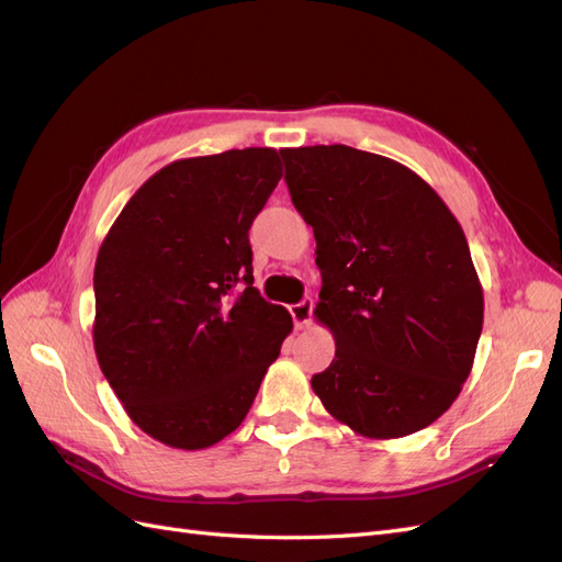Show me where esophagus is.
I'll return each instance as SVG.
<instances>
[{"instance_id": "obj_1", "label": "esophagus", "mask_w": 562, "mask_h": 562, "mask_svg": "<svg viewBox=\"0 0 562 562\" xmlns=\"http://www.w3.org/2000/svg\"><path fill=\"white\" fill-rule=\"evenodd\" d=\"M312 312H314V302H312V300H302V302L293 304V307H291V316H293V321H295V328H297V330L310 326V323H312Z\"/></svg>"}]
</instances>
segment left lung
I'll return each instance as SVG.
<instances>
[{
    "mask_svg": "<svg viewBox=\"0 0 562 562\" xmlns=\"http://www.w3.org/2000/svg\"><path fill=\"white\" fill-rule=\"evenodd\" d=\"M281 157L316 239L314 316L335 337L314 394L366 438L429 427L462 391L483 330V285L462 225L394 159L347 145L283 147Z\"/></svg>",
    "mask_w": 562,
    "mask_h": 562,
    "instance_id": "obj_1",
    "label": "left lung"
}]
</instances>
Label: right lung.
<instances>
[{
  "instance_id": "right-lung-1",
  "label": "right lung",
  "mask_w": 562,
  "mask_h": 562,
  "mask_svg": "<svg viewBox=\"0 0 562 562\" xmlns=\"http://www.w3.org/2000/svg\"><path fill=\"white\" fill-rule=\"evenodd\" d=\"M281 176L271 147L178 159L128 199L98 250V366L133 424L168 448L203 450L239 429L293 330L252 288L248 241Z\"/></svg>"
}]
</instances>
